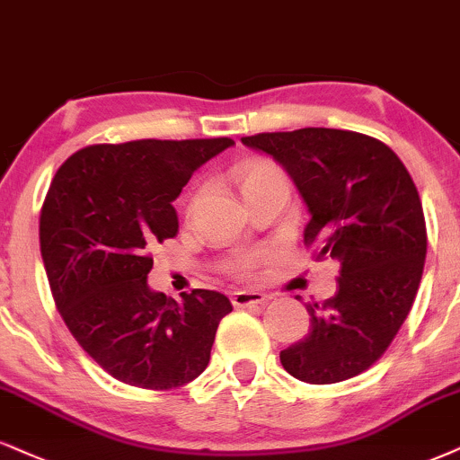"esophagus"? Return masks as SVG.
I'll use <instances>...</instances> for the list:
<instances>
[{"label":"esophagus","mask_w":460,"mask_h":460,"mask_svg":"<svg viewBox=\"0 0 460 460\" xmlns=\"http://www.w3.org/2000/svg\"><path fill=\"white\" fill-rule=\"evenodd\" d=\"M269 296L262 292H247V290H241V292H234L232 294V305H234L236 309H243V307H256V305H264Z\"/></svg>","instance_id":"obj_1"}]
</instances>
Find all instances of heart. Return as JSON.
Returning <instances> with one entry per match:
<instances>
[{
    "instance_id": "obj_1",
    "label": "heart",
    "mask_w": 460,
    "mask_h": 460,
    "mask_svg": "<svg viewBox=\"0 0 460 460\" xmlns=\"http://www.w3.org/2000/svg\"><path fill=\"white\" fill-rule=\"evenodd\" d=\"M279 177H283V172L270 162H247L239 168V185L243 194H245L249 187L262 183V181L279 179ZM256 264H258V256H241L239 260H234L232 270H234L236 275H249L253 269H256Z\"/></svg>"
}]
</instances>
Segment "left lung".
Returning a JSON list of instances; mask_svg holds the SVG:
<instances>
[{
	"instance_id": "left-lung-1",
	"label": "left lung",
	"mask_w": 460,
	"mask_h": 460,
	"mask_svg": "<svg viewBox=\"0 0 460 460\" xmlns=\"http://www.w3.org/2000/svg\"><path fill=\"white\" fill-rule=\"evenodd\" d=\"M279 162L309 208L305 245L341 262L339 288L307 303L311 328L279 354L290 376L337 384L365 371L410 314L427 258L416 185L396 153L371 136L331 128L241 138Z\"/></svg>"
}]
</instances>
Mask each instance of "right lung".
I'll return each mask as SVG.
<instances>
[{
    "instance_id": "add662e5",
    "label": "right lung",
    "mask_w": 460,
    "mask_h": 460,
    "mask_svg": "<svg viewBox=\"0 0 460 460\" xmlns=\"http://www.w3.org/2000/svg\"><path fill=\"white\" fill-rule=\"evenodd\" d=\"M230 138L93 145L57 170L40 213V252L55 305L78 345L119 382L190 384L207 368L230 300L213 290L153 292L149 249L172 239V202Z\"/></svg>"
}]
</instances>
